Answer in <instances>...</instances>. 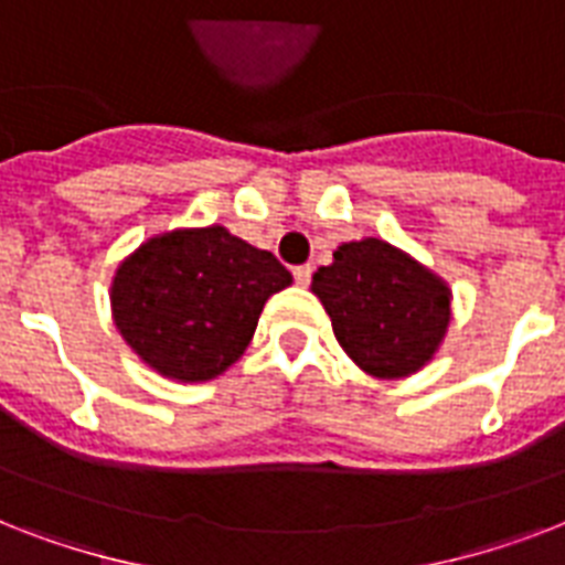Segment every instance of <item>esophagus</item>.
<instances>
[{
  "label": "esophagus",
  "instance_id": "esophagus-1",
  "mask_svg": "<svg viewBox=\"0 0 565 565\" xmlns=\"http://www.w3.org/2000/svg\"><path fill=\"white\" fill-rule=\"evenodd\" d=\"M292 278H296V284H299V287H308L310 284V278H313V266H296V269H292Z\"/></svg>",
  "mask_w": 565,
  "mask_h": 565
}]
</instances>
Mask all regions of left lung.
<instances>
[{
	"mask_svg": "<svg viewBox=\"0 0 565 565\" xmlns=\"http://www.w3.org/2000/svg\"><path fill=\"white\" fill-rule=\"evenodd\" d=\"M310 290L337 343L366 375L398 381L434 361L451 322V287L381 237L349 239L313 273Z\"/></svg>",
	"mask_w": 565,
	"mask_h": 565,
	"instance_id": "1",
	"label": "left lung"
}]
</instances>
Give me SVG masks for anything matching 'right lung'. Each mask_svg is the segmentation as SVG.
Masks as SVG:
<instances>
[{
	"label": "right lung",
	"instance_id": "right-lung-1",
	"mask_svg": "<svg viewBox=\"0 0 565 565\" xmlns=\"http://www.w3.org/2000/svg\"><path fill=\"white\" fill-rule=\"evenodd\" d=\"M292 275L225 225L152 234L110 278V319L158 375L202 384L234 366L269 296Z\"/></svg>",
	"mask_w": 565,
	"mask_h": 565
}]
</instances>
